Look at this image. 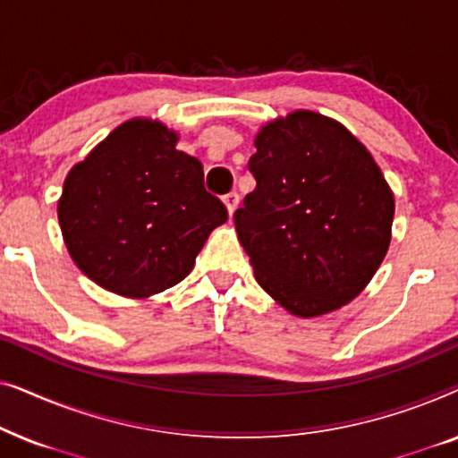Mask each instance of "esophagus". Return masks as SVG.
Wrapping results in <instances>:
<instances>
[{"instance_id":"obj_1","label":"esophagus","mask_w":458,"mask_h":458,"mask_svg":"<svg viewBox=\"0 0 458 458\" xmlns=\"http://www.w3.org/2000/svg\"><path fill=\"white\" fill-rule=\"evenodd\" d=\"M223 202H225V206H227L229 216H233V212H235V208H237V204H240V196H237L235 191H231V193H227V196L223 198Z\"/></svg>"}]
</instances>
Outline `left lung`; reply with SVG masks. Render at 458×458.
<instances>
[{"label":"left lung","instance_id":"obj_1","mask_svg":"<svg viewBox=\"0 0 458 458\" xmlns=\"http://www.w3.org/2000/svg\"><path fill=\"white\" fill-rule=\"evenodd\" d=\"M233 221L254 277L296 317L352 302L384 262L394 193L369 149L334 118L293 110L254 137Z\"/></svg>","mask_w":458,"mask_h":458}]
</instances>
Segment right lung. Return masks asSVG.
I'll use <instances>...</instances> for the list:
<instances>
[{"label":"right lung","instance_id":"obj_1","mask_svg":"<svg viewBox=\"0 0 458 458\" xmlns=\"http://www.w3.org/2000/svg\"><path fill=\"white\" fill-rule=\"evenodd\" d=\"M160 121L118 124L66 174L58 221L68 254L99 287L148 298L183 281L227 208L202 162Z\"/></svg>","mask_w":458,"mask_h":458}]
</instances>
